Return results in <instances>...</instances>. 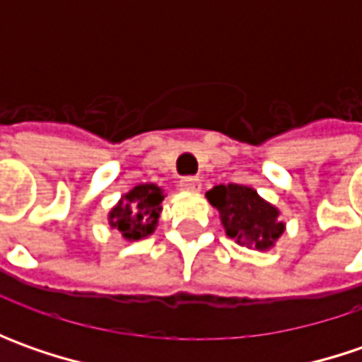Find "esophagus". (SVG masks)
Here are the masks:
<instances>
[{
  "label": "esophagus",
  "mask_w": 362,
  "mask_h": 362,
  "mask_svg": "<svg viewBox=\"0 0 362 362\" xmlns=\"http://www.w3.org/2000/svg\"><path fill=\"white\" fill-rule=\"evenodd\" d=\"M179 189H181V191H189V193H195V191L202 189V181L195 179V177H183V179L179 181Z\"/></svg>",
  "instance_id": "obj_1"
}]
</instances>
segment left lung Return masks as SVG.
Returning <instances> with one entry per match:
<instances>
[{
	"mask_svg": "<svg viewBox=\"0 0 362 362\" xmlns=\"http://www.w3.org/2000/svg\"><path fill=\"white\" fill-rule=\"evenodd\" d=\"M205 197L219 211L228 238L240 245L266 252L284 233L286 223L280 217V209L262 199L256 189L228 183L216 185Z\"/></svg>",
	"mask_w": 362,
	"mask_h": 362,
	"instance_id": "obj_1",
	"label": "left lung"
}]
</instances>
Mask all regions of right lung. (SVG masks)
<instances>
[{
    "instance_id": "1",
    "label": "right lung",
    "mask_w": 362,
    "mask_h": 362,
    "mask_svg": "<svg viewBox=\"0 0 362 362\" xmlns=\"http://www.w3.org/2000/svg\"><path fill=\"white\" fill-rule=\"evenodd\" d=\"M165 199V191L155 183H141L120 197V202L108 211L110 228L119 231L127 242L148 238L157 223Z\"/></svg>"
}]
</instances>
